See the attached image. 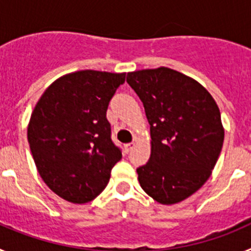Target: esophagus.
Segmentation results:
<instances>
[{
	"mask_svg": "<svg viewBox=\"0 0 251 251\" xmlns=\"http://www.w3.org/2000/svg\"><path fill=\"white\" fill-rule=\"evenodd\" d=\"M136 146V143L134 142H130V143H127V145H124V148H126V151L127 152H129V151L133 150V147Z\"/></svg>",
	"mask_w": 251,
	"mask_h": 251,
	"instance_id": "1",
	"label": "esophagus"
}]
</instances>
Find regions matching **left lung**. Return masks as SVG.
<instances>
[{"mask_svg": "<svg viewBox=\"0 0 251 251\" xmlns=\"http://www.w3.org/2000/svg\"><path fill=\"white\" fill-rule=\"evenodd\" d=\"M127 83L151 126V157L137 168L139 185L162 205L181 202L202 187L220 156L219 106L199 81L165 66L128 73Z\"/></svg>", "mask_w": 251, "mask_h": 251, "instance_id": "obj_1", "label": "left lung"}]
</instances>
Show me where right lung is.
Segmentation results:
<instances>
[{
  "label": "right lung",
  "instance_id": "add662e5",
  "mask_svg": "<svg viewBox=\"0 0 251 251\" xmlns=\"http://www.w3.org/2000/svg\"><path fill=\"white\" fill-rule=\"evenodd\" d=\"M126 73L80 70L63 75L31 113L27 139L51 191L73 203L94 200L122 152L110 138L106 109Z\"/></svg>",
  "mask_w": 251,
  "mask_h": 251
}]
</instances>
